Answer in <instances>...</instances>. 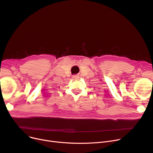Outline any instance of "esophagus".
Segmentation results:
<instances>
[{
    "mask_svg": "<svg viewBox=\"0 0 153 153\" xmlns=\"http://www.w3.org/2000/svg\"><path fill=\"white\" fill-rule=\"evenodd\" d=\"M78 78H79L78 75H74V76H72V78L74 79H77Z\"/></svg>",
    "mask_w": 153,
    "mask_h": 153,
    "instance_id": "1",
    "label": "esophagus"
}]
</instances>
